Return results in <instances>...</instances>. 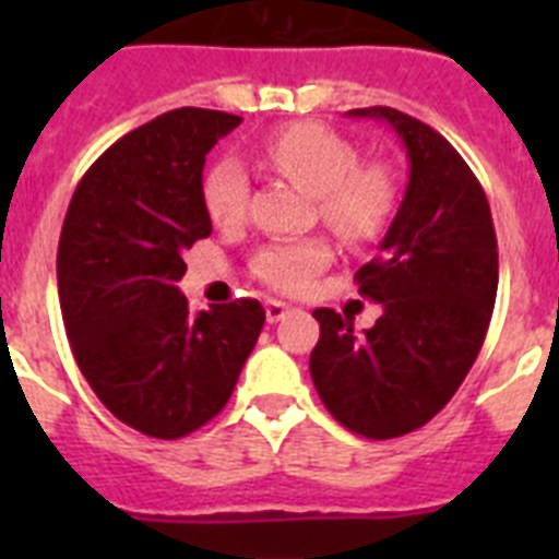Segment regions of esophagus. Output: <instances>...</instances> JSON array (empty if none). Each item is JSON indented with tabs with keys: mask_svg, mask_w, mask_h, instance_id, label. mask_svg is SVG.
I'll list each match as a JSON object with an SVG mask.
<instances>
[{
	"mask_svg": "<svg viewBox=\"0 0 559 559\" xmlns=\"http://www.w3.org/2000/svg\"><path fill=\"white\" fill-rule=\"evenodd\" d=\"M288 313H290V308L285 302H280V299H269V302H265V319H269V324L283 322Z\"/></svg>",
	"mask_w": 559,
	"mask_h": 559,
	"instance_id": "34e87169",
	"label": "esophagus"
}]
</instances>
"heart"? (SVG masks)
<instances>
[{"instance_id": "1", "label": "heart", "mask_w": 559, "mask_h": 559, "mask_svg": "<svg viewBox=\"0 0 559 559\" xmlns=\"http://www.w3.org/2000/svg\"><path fill=\"white\" fill-rule=\"evenodd\" d=\"M265 165L294 187L316 195L324 224L349 243H369L386 229L397 204V187L386 165H358L353 142L316 122H294L271 133L260 147ZM204 204L218 226H235L249 210V181L243 167L226 159L212 167L204 181ZM330 263L324 240L274 243L254 257L260 283L280 294H302Z\"/></svg>"}]
</instances>
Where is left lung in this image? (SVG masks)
Instances as JSON below:
<instances>
[{
    "label": "left lung",
    "instance_id": "left-lung-1",
    "mask_svg": "<svg viewBox=\"0 0 559 559\" xmlns=\"http://www.w3.org/2000/svg\"><path fill=\"white\" fill-rule=\"evenodd\" d=\"M347 114L394 128L408 187L380 254L355 274L383 316L355 333L347 316L313 310L310 378L341 426L394 439L437 417L471 372L496 305L498 243L481 185L442 133L389 106Z\"/></svg>",
    "mask_w": 559,
    "mask_h": 559
}]
</instances>
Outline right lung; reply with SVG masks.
<instances>
[{
	"instance_id": "obj_1",
	"label": "right lung",
	"mask_w": 559,
	"mask_h": 559,
	"mask_svg": "<svg viewBox=\"0 0 559 559\" xmlns=\"http://www.w3.org/2000/svg\"><path fill=\"white\" fill-rule=\"evenodd\" d=\"M240 117L176 108L114 142L78 185L58 296L78 367L114 417L179 439L229 403L263 330L257 299L190 316L185 251L210 237L204 162Z\"/></svg>"
}]
</instances>
